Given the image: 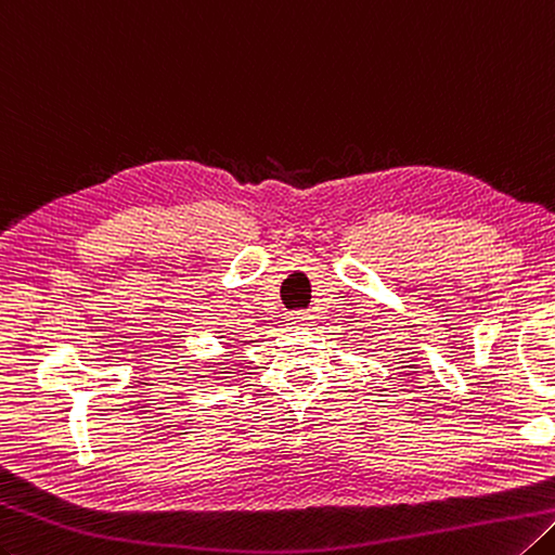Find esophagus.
I'll list each match as a JSON object with an SVG mask.
<instances>
[{
	"mask_svg": "<svg viewBox=\"0 0 555 555\" xmlns=\"http://www.w3.org/2000/svg\"><path fill=\"white\" fill-rule=\"evenodd\" d=\"M286 324L291 330H308V327H312V314L308 310H296L288 314Z\"/></svg>",
	"mask_w": 555,
	"mask_h": 555,
	"instance_id": "1",
	"label": "esophagus"
}]
</instances>
